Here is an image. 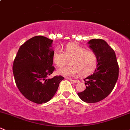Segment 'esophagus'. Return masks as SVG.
<instances>
[{"instance_id": "esophagus-1", "label": "esophagus", "mask_w": 130, "mask_h": 130, "mask_svg": "<svg viewBox=\"0 0 130 130\" xmlns=\"http://www.w3.org/2000/svg\"><path fill=\"white\" fill-rule=\"evenodd\" d=\"M69 80H70L71 81L74 82V83H77V82H79V80H74V79H69Z\"/></svg>"}]
</instances>
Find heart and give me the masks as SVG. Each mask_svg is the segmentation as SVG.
<instances>
[{"mask_svg":"<svg viewBox=\"0 0 130 130\" xmlns=\"http://www.w3.org/2000/svg\"><path fill=\"white\" fill-rule=\"evenodd\" d=\"M54 63L58 68H62L68 64L71 65L59 69L58 72L64 76L79 74L81 76L89 75L95 70L98 63V57L95 52L76 43H69L66 46L64 51L58 49L53 56Z\"/></svg>","mask_w":130,"mask_h":130,"instance_id":"obj_1","label":"heart"}]
</instances>
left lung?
Here are the masks:
<instances>
[{
    "label": "left lung",
    "mask_w": 130,
    "mask_h": 130,
    "mask_svg": "<svg viewBox=\"0 0 130 130\" xmlns=\"http://www.w3.org/2000/svg\"><path fill=\"white\" fill-rule=\"evenodd\" d=\"M89 47L98 57L97 69L84 79L86 89L77 93L82 100L96 103L107 97L113 89L118 78L119 67L114 50L102 39H92Z\"/></svg>",
    "instance_id": "obj_1"
}]
</instances>
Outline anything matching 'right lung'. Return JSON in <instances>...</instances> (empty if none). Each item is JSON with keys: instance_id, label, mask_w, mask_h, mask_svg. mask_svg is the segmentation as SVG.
<instances>
[{"instance_id": "right-lung-1", "label": "right lung", "mask_w": 130, "mask_h": 130, "mask_svg": "<svg viewBox=\"0 0 130 130\" xmlns=\"http://www.w3.org/2000/svg\"><path fill=\"white\" fill-rule=\"evenodd\" d=\"M53 40L36 36L19 48L13 64V73L17 87L30 101L41 104L51 100L64 79L56 76L47 79L54 71Z\"/></svg>"}]
</instances>
